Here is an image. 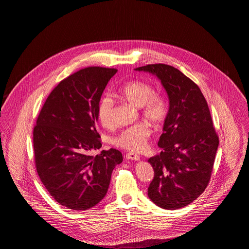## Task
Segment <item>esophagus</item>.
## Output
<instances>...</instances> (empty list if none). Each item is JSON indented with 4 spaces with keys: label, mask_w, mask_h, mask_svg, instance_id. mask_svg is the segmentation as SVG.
<instances>
[{
    "label": "esophagus",
    "mask_w": 249,
    "mask_h": 249,
    "mask_svg": "<svg viewBox=\"0 0 249 249\" xmlns=\"http://www.w3.org/2000/svg\"><path fill=\"white\" fill-rule=\"evenodd\" d=\"M126 158L128 159V160H140V157L138 156L137 154H134V153H127L126 154Z\"/></svg>",
    "instance_id": "1"
}]
</instances>
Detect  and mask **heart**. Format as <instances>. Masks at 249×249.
<instances>
[{
  "label": "heart",
  "instance_id": "heart-1",
  "mask_svg": "<svg viewBox=\"0 0 249 249\" xmlns=\"http://www.w3.org/2000/svg\"><path fill=\"white\" fill-rule=\"evenodd\" d=\"M117 94L130 105L140 107L142 116L154 124L161 123L166 118L168 108L165 100L157 94L151 84L142 80H131L121 86ZM114 100L105 95L101 98L97 116L100 123L105 128H111L114 125ZM151 128L146 123H138L127 127L111 138V143L119 148L131 152L142 150L151 135Z\"/></svg>",
  "mask_w": 249,
  "mask_h": 249
}]
</instances>
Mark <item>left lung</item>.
Returning a JSON list of instances; mask_svg holds the SVG:
<instances>
[{"label":"left lung","mask_w":249,"mask_h":249,"mask_svg":"<svg viewBox=\"0 0 249 249\" xmlns=\"http://www.w3.org/2000/svg\"><path fill=\"white\" fill-rule=\"evenodd\" d=\"M155 74L169 98L160 155L148 160L154 169L147 194L156 205L182 208L206 189L213 170L218 136L200 88L177 68L148 64L135 69Z\"/></svg>","instance_id":"obj_1"}]
</instances>
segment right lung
Returning <instances> with one entry per match:
<instances>
[{"mask_svg":"<svg viewBox=\"0 0 249 249\" xmlns=\"http://www.w3.org/2000/svg\"><path fill=\"white\" fill-rule=\"evenodd\" d=\"M114 68L87 67L61 80L48 95L34 128L37 174L49 194L71 210L102 201L115 167L123 160L110 148L100 154L97 108Z\"/></svg>","mask_w":249,"mask_h":249,"instance_id":"1","label":"right lung"}]
</instances>
